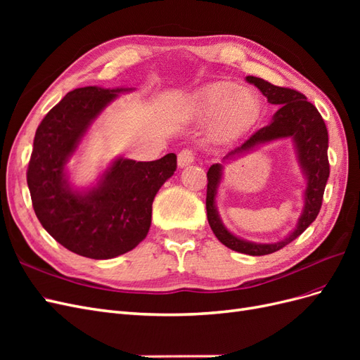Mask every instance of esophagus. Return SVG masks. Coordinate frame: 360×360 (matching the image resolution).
<instances>
[{
  "instance_id": "1",
  "label": "esophagus",
  "mask_w": 360,
  "mask_h": 360,
  "mask_svg": "<svg viewBox=\"0 0 360 360\" xmlns=\"http://www.w3.org/2000/svg\"><path fill=\"white\" fill-rule=\"evenodd\" d=\"M193 160H195V155H193V151L189 150V148L181 150L180 153H179V156H177V163H179L180 168L189 167L191 163H193Z\"/></svg>"
}]
</instances>
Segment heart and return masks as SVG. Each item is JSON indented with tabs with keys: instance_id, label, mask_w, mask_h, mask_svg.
I'll use <instances>...</instances> for the list:
<instances>
[{
	"instance_id": "obj_1",
	"label": "heart",
	"mask_w": 360,
	"mask_h": 360,
	"mask_svg": "<svg viewBox=\"0 0 360 360\" xmlns=\"http://www.w3.org/2000/svg\"><path fill=\"white\" fill-rule=\"evenodd\" d=\"M259 103L252 90L219 82L207 86L195 102L193 111L212 118V132L217 139H228L243 132L255 122Z\"/></svg>"
}]
</instances>
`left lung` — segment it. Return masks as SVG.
<instances>
[{"label":"left lung","mask_w":360,"mask_h":360,"mask_svg":"<svg viewBox=\"0 0 360 360\" xmlns=\"http://www.w3.org/2000/svg\"><path fill=\"white\" fill-rule=\"evenodd\" d=\"M249 84H254L257 89L267 97V102L271 105H278L279 110L275 112L271 122L261 127L254 135H250L243 144L237 146L234 150L228 151L222 160H230L236 156L248 153V151L257 148L271 141L291 138L296 148L297 160L304 179H307V189H304V204L302 214L297 221L294 231H291L285 238L276 243H254L243 240V238L234 236L225 228L222 224L219 213L216 207V195L217 186L222 180L221 163H213L207 171V219H209L212 231L222 245L230 248L236 252L248 254V255H267L274 254L291 243L294 238H297L307 228L315 221L323 202V193L326 183L329 179V159H328V147H329V135L326 129L324 120L320 115L311 102L307 101L304 94L270 84L255 76H246Z\"/></svg>","instance_id":"left-lung-1"}]
</instances>
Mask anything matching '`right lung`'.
I'll return each instance as SVG.
<instances>
[{"label":"right lung","mask_w":360,"mask_h":360,"mask_svg":"<svg viewBox=\"0 0 360 360\" xmlns=\"http://www.w3.org/2000/svg\"><path fill=\"white\" fill-rule=\"evenodd\" d=\"M132 89L84 86L63 97L41 120L27 171L32 209L41 226L72 252L108 259L144 240L151 204L177 168V156L158 160L115 159L94 188L76 191L66 165L86 130L118 93Z\"/></svg>","instance_id":"obj_1"}]
</instances>
